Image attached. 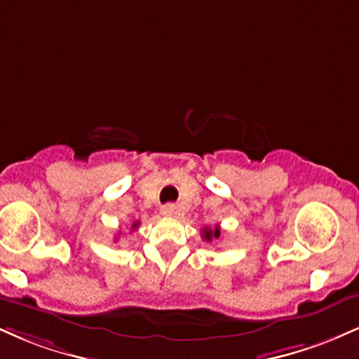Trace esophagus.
<instances>
[{
	"label": "esophagus",
	"instance_id": "34e87169",
	"mask_svg": "<svg viewBox=\"0 0 359 359\" xmlns=\"http://www.w3.org/2000/svg\"><path fill=\"white\" fill-rule=\"evenodd\" d=\"M160 212L163 214V216H175L177 214V208H175V204H172V203H168V204H165V205H162V209H160Z\"/></svg>",
	"mask_w": 359,
	"mask_h": 359
}]
</instances>
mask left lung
Segmentation results:
<instances>
[{"label":"left lung","instance_id":"1","mask_svg":"<svg viewBox=\"0 0 359 359\" xmlns=\"http://www.w3.org/2000/svg\"><path fill=\"white\" fill-rule=\"evenodd\" d=\"M219 234H221L219 226H214V229H211V228H204V231H203V236H204L208 241H211L212 238H219Z\"/></svg>","mask_w":359,"mask_h":359}]
</instances>
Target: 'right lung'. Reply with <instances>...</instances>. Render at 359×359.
Masks as SVG:
<instances>
[{"label": "right lung", "mask_w": 359, "mask_h": 359, "mask_svg": "<svg viewBox=\"0 0 359 359\" xmlns=\"http://www.w3.org/2000/svg\"><path fill=\"white\" fill-rule=\"evenodd\" d=\"M137 226H138V221H137V222H135V224H133V228H137Z\"/></svg>", "instance_id": "obj_1"}]
</instances>
